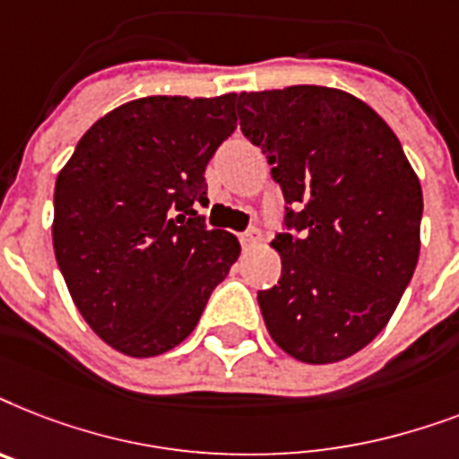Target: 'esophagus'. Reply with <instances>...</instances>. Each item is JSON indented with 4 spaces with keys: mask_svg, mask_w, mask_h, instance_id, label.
Segmentation results:
<instances>
[{
    "mask_svg": "<svg viewBox=\"0 0 459 459\" xmlns=\"http://www.w3.org/2000/svg\"><path fill=\"white\" fill-rule=\"evenodd\" d=\"M239 241H241V247H244V248L258 247V244H260V232H258V230H255V227H253V230H248V232L241 234Z\"/></svg>",
    "mask_w": 459,
    "mask_h": 459,
    "instance_id": "1",
    "label": "esophagus"
}]
</instances>
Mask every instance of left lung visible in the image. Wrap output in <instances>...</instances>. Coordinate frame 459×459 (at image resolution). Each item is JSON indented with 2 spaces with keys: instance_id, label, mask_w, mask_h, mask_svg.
I'll return each mask as SVG.
<instances>
[{
  "instance_id": "1",
  "label": "left lung",
  "mask_w": 459,
  "mask_h": 459,
  "mask_svg": "<svg viewBox=\"0 0 459 459\" xmlns=\"http://www.w3.org/2000/svg\"><path fill=\"white\" fill-rule=\"evenodd\" d=\"M239 126L287 201L258 291L277 346L310 365L362 351L386 327L420 258L421 185L394 130L353 94L317 84L241 91Z\"/></svg>"
}]
</instances>
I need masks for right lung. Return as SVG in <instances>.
Returning a JSON list of instances; mask_svg holds the SVG:
<instances>
[{"label":"right lung","instance_id":"obj_1","mask_svg":"<svg viewBox=\"0 0 459 459\" xmlns=\"http://www.w3.org/2000/svg\"><path fill=\"white\" fill-rule=\"evenodd\" d=\"M237 94L144 97L84 132L56 178L51 239L84 322L130 358L194 332L239 258L237 237L206 230L208 160L237 130Z\"/></svg>","mask_w":459,"mask_h":459}]
</instances>
